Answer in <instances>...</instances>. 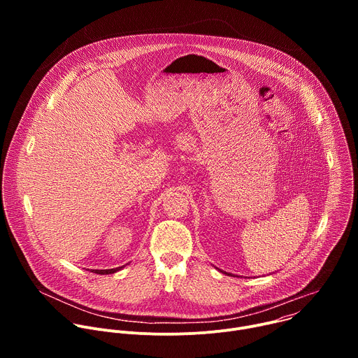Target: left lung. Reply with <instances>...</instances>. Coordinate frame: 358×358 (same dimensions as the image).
Listing matches in <instances>:
<instances>
[{
	"mask_svg": "<svg viewBox=\"0 0 358 358\" xmlns=\"http://www.w3.org/2000/svg\"><path fill=\"white\" fill-rule=\"evenodd\" d=\"M228 275H229V273H228Z\"/></svg>",
	"mask_w": 358,
	"mask_h": 358,
	"instance_id": "1",
	"label": "left lung"
}]
</instances>
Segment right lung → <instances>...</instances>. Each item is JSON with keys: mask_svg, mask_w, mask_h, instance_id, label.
Listing matches in <instances>:
<instances>
[{"mask_svg": "<svg viewBox=\"0 0 358 358\" xmlns=\"http://www.w3.org/2000/svg\"><path fill=\"white\" fill-rule=\"evenodd\" d=\"M123 266H119V268H115V269H101V271H99V269H93L92 272H94V273H97V275H109V273H115V272H117V271H120Z\"/></svg>", "mask_w": 358, "mask_h": 358, "instance_id": "right-lung-1", "label": "right lung"}]
</instances>
